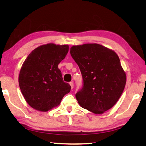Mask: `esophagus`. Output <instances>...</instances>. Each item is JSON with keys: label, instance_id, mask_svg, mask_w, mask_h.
Segmentation results:
<instances>
[{"label": "esophagus", "instance_id": "obj_1", "mask_svg": "<svg viewBox=\"0 0 146 146\" xmlns=\"http://www.w3.org/2000/svg\"><path fill=\"white\" fill-rule=\"evenodd\" d=\"M70 86H71V89H73V88H74V84H73V82H70Z\"/></svg>", "mask_w": 146, "mask_h": 146}]
</instances>
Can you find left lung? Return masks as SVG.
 <instances>
[{
  "label": "left lung",
  "instance_id": "obj_1",
  "mask_svg": "<svg viewBox=\"0 0 146 146\" xmlns=\"http://www.w3.org/2000/svg\"><path fill=\"white\" fill-rule=\"evenodd\" d=\"M70 54L84 80L76 94L80 106L95 114L111 109L120 98L127 76L115 51L98 44L73 45Z\"/></svg>",
  "mask_w": 146,
  "mask_h": 146
}]
</instances>
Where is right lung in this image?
Masks as SVG:
<instances>
[{"mask_svg":"<svg viewBox=\"0 0 146 146\" xmlns=\"http://www.w3.org/2000/svg\"><path fill=\"white\" fill-rule=\"evenodd\" d=\"M69 50L68 45L47 44L35 48L20 70L18 82L25 101L37 111L57 107L71 86L63 81L58 64Z\"/></svg>","mask_w":146,"mask_h":146,"instance_id":"1","label":"right lung"}]
</instances>
